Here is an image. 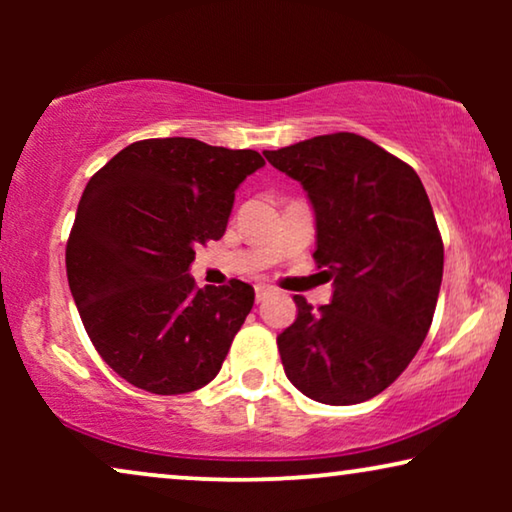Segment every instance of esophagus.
I'll return each instance as SVG.
<instances>
[{
  "mask_svg": "<svg viewBox=\"0 0 512 512\" xmlns=\"http://www.w3.org/2000/svg\"><path fill=\"white\" fill-rule=\"evenodd\" d=\"M270 286H263V284H256V303H261V300H265L270 296Z\"/></svg>",
  "mask_w": 512,
  "mask_h": 512,
  "instance_id": "obj_1",
  "label": "esophagus"
}]
</instances>
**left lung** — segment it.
Listing matches in <instances>:
<instances>
[{
    "instance_id": "1",
    "label": "left lung",
    "mask_w": 512,
    "mask_h": 512,
    "mask_svg": "<svg viewBox=\"0 0 512 512\" xmlns=\"http://www.w3.org/2000/svg\"><path fill=\"white\" fill-rule=\"evenodd\" d=\"M314 209V263L333 298L277 335L284 373L312 401L354 405L389 387L429 333L443 282V240L422 179L354 132L265 151Z\"/></svg>"
}]
</instances>
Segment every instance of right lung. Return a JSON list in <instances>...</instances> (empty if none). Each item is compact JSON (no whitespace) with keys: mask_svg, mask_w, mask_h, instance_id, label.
Returning <instances> with one entry per match:
<instances>
[{"mask_svg":"<svg viewBox=\"0 0 512 512\" xmlns=\"http://www.w3.org/2000/svg\"><path fill=\"white\" fill-rule=\"evenodd\" d=\"M261 153L191 137L142 139L93 174L67 242V279L107 366L160 396L205 387L254 307L240 279L198 289L195 249L226 233Z\"/></svg>","mask_w":512,"mask_h":512,"instance_id":"1","label":"right lung"}]
</instances>
